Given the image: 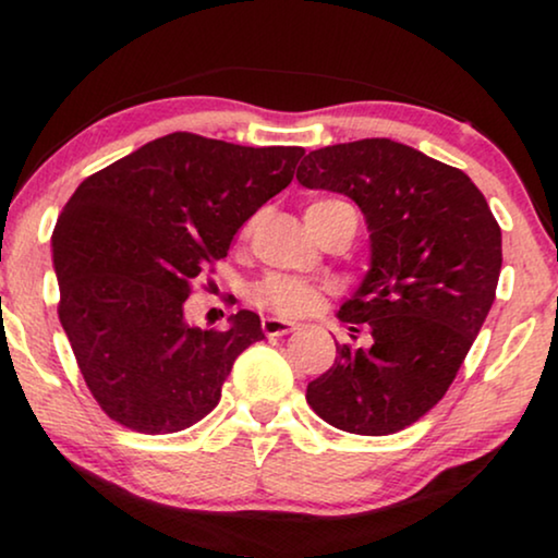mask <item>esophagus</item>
Returning a JSON list of instances; mask_svg holds the SVG:
<instances>
[{"instance_id": "34e87169", "label": "esophagus", "mask_w": 558, "mask_h": 558, "mask_svg": "<svg viewBox=\"0 0 558 558\" xmlns=\"http://www.w3.org/2000/svg\"><path fill=\"white\" fill-rule=\"evenodd\" d=\"M262 330H264L266 338H277V335L294 332L296 325L294 323H287V319H279V317H264Z\"/></svg>"}]
</instances>
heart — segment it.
<instances>
[{
    "instance_id": "heart-1",
    "label": "heart",
    "mask_w": 558,
    "mask_h": 558,
    "mask_svg": "<svg viewBox=\"0 0 558 558\" xmlns=\"http://www.w3.org/2000/svg\"><path fill=\"white\" fill-rule=\"evenodd\" d=\"M327 203L335 201H315L307 208V213L323 208ZM307 213H304V216H307ZM251 300H254L256 307L269 310L279 317H307L323 304L325 289L312 284V281L284 277V274H271V277H266L258 281V284H254V289H251Z\"/></svg>"
}]
</instances>
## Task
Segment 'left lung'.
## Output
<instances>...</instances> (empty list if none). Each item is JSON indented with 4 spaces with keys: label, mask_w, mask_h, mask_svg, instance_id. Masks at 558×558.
<instances>
[{
    "label": "left lung",
    "mask_w": 558,
    "mask_h": 558,
    "mask_svg": "<svg viewBox=\"0 0 558 558\" xmlns=\"http://www.w3.org/2000/svg\"><path fill=\"white\" fill-rule=\"evenodd\" d=\"M296 180L348 195L371 231V271L338 315L353 342H335L307 403L350 434L407 429L452 386L493 307L498 220L462 170L391 140L310 151Z\"/></svg>",
    "instance_id": "1"
}]
</instances>
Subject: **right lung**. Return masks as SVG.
I'll use <instances>...</instances> for the list:
<instances>
[{
    "label": "right lung",
    "mask_w": 558,
    "mask_h": 558,
    "mask_svg": "<svg viewBox=\"0 0 558 558\" xmlns=\"http://www.w3.org/2000/svg\"><path fill=\"white\" fill-rule=\"evenodd\" d=\"M302 155L174 132L81 182L52 231L58 317L106 416L172 434L218 407L235 357L264 340L262 319L241 310L226 330H201L185 300Z\"/></svg>",
    "instance_id": "add662e5"
}]
</instances>
